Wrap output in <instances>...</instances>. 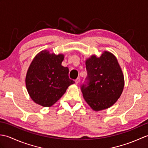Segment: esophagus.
Listing matches in <instances>:
<instances>
[{"mask_svg": "<svg viewBox=\"0 0 148 148\" xmlns=\"http://www.w3.org/2000/svg\"><path fill=\"white\" fill-rule=\"evenodd\" d=\"M80 81H81L80 77H77V79H76V80H75V82H76V84H78V83H79Z\"/></svg>", "mask_w": 148, "mask_h": 148, "instance_id": "esophagus-1", "label": "esophagus"}]
</instances>
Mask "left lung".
Segmentation results:
<instances>
[{
  "mask_svg": "<svg viewBox=\"0 0 148 148\" xmlns=\"http://www.w3.org/2000/svg\"><path fill=\"white\" fill-rule=\"evenodd\" d=\"M88 76L81 86L85 101L94 111L108 109L117 101L124 88V76L117 59L104 51L86 60Z\"/></svg>",
  "mask_w": 148,
  "mask_h": 148,
  "instance_id": "8db88e82",
  "label": "left lung"
}]
</instances>
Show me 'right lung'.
I'll return each mask as SVG.
<instances>
[{"label":"right lung","instance_id":"obj_1","mask_svg":"<svg viewBox=\"0 0 148 148\" xmlns=\"http://www.w3.org/2000/svg\"><path fill=\"white\" fill-rule=\"evenodd\" d=\"M64 56L40 51L27 71L25 83L30 97L43 107L54 104L74 81L69 77V69L62 65Z\"/></svg>","mask_w":148,"mask_h":148}]
</instances>
